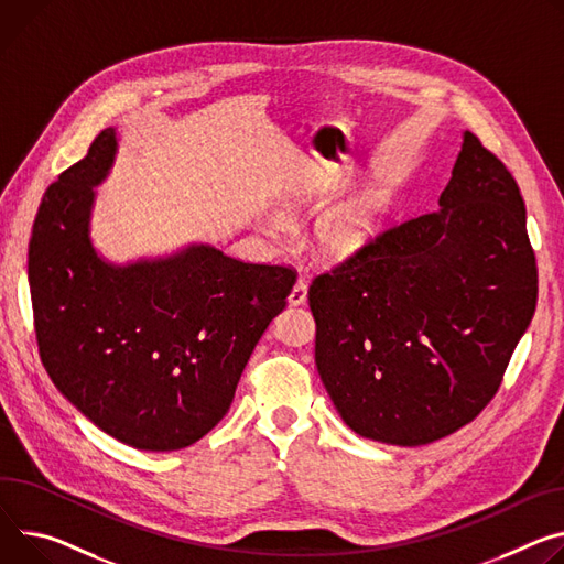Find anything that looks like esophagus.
<instances>
[{
    "instance_id": "1",
    "label": "esophagus",
    "mask_w": 564,
    "mask_h": 564,
    "mask_svg": "<svg viewBox=\"0 0 564 564\" xmlns=\"http://www.w3.org/2000/svg\"><path fill=\"white\" fill-rule=\"evenodd\" d=\"M305 299H308V283H305L303 276H299L288 301H290V305H301V303H305Z\"/></svg>"
}]
</instances>
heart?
<instances>
[{
  "mask_svg": "<svg viewBox=\"0 0 564 564\" xmlns=\"http://www.w3.org/2000/svg\"><path fill=\"white\" fill-rule=\"evenodd\" d=\"M380 204L376 197H362L324 225V242L333 253H350L362 247L373 231Z\"/></svg>",
  "mask_w": 564,
  "mask_h": 564,
  "instance_id": "b5f03b06",
  "label": "heart"
}]
</instances>
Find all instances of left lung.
<instances>
[{
	"instance_id": "1",
	"label": "left lung",
	"mask_w": 564,
	"mask_h": 564,
	"mask_svg": "<svg viewBox=\"0 0 564 564\" xmlns=\"http://www.w3.org/2000/svg\"><path fill=\"white\" fill-rule=\"evenodd\" d=\"M438 212L406 218L315 276V362L344 423L414 447L495 398L538 303L520 186L466 132Z\"/></svg>"
}]
</instances>
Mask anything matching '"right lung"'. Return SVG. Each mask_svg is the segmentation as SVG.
<instances>
[{
  "instance_id": "1",
  "label": "right lung",
  "mask_w": 564,
  "mask_h": 564,
  "mask_svg": "<svg viewBox=\"0 0 564 564\" xmlns=\"http://www.w3.org/2000/svg\"><path fill=\"white\" fill-rule=\"evenodd\" d=\"M115 152L108 128L40 202L29 242L40 360L106 434L137 449H182L227 414L296 274L209 245L126 268L106 263L91 247L89 214Z\"/></svg>"
}]
</instances>
